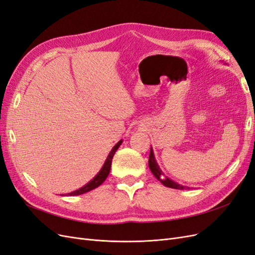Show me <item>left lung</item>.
I'll return each mask as SVG.
<instances>
[{
	"mask_svg": "<svg viewBox=\"0 0 255 255\" xmlns=\"http://www.w3.org/2000/svg\"><path fill=\"white\" fill-rule=\"evenodd\" d=\"M149 168L151 172L153 173V175L156 177V179L163 184L165 185L166 187H169V188H174V189H186L189 187H186V186H183V185H180L175 183L174 181L169 179L168 176H166L163 171L160 170V168L158 166V164L156 163V159H155V156H154V153H153V149L151 146L150 149V155H149Z\"/></svg>",
	"mask_w": 255,
	"mask_h": 255,
	"instance_id": "obj_1",
	"label": "left lung"
}]
</instances>
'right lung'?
I'll list each match as a JSON object with an SVG mask.
<instances>
[{
  "mask_svg": "<svg viewBox=\"0 0 255 255\" xmlns=\"http://www.w3.org/2000/svg\"><path fill=\"white\" fill-rule=\"evenodd\" d=\"M121 143H122V140L118 141L117 143L115 144V146L112 149V151L110 152L109 156H107L104 165L102 166L101 170H100V171L98 172V174L94 177V179H92L90 182H88L86 185H84L83 187L79 188L78 190H74V191H72V192H69V194H65V195H63V196H79V195H83V194H85V192H88V191H90V190H92V189H95V188L99 187L100 185H101V184L106 180V177L109 176L110 171H111V166H112L113 157H114V155H115L116 151H117L119 146L121 145Z\"/></svg>",
  "mask_w": 255,
  "mask_h": 255,
  "instance_id": "1",
  "label": "right lung"
}]
</instances>
